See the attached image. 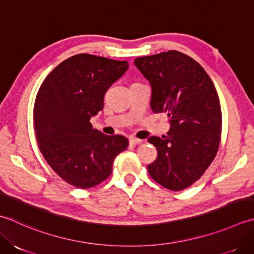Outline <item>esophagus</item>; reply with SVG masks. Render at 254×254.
Instances as JSON below:
<instances>
[{"label": "esophagus", "mask_w": 254, "mask_h": 254, "mask_svg": "<svg viewBox=\"0 0 254 254\" xmlns=\"http://www.w3.org/2000/svg\"><path fill=\"white\" fill-rule=\"evenodd\" d=\"M130 144L131 145H137V144L142 143V140H140V138H136V137H130Z\"/></svg>", "instance_id": "1"}]
</instances>
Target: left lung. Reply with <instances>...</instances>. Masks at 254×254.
Segmentation results:
<instances>
[{
    "mask_svg": "<svg viewBox=\"0 0 254 254\" xmlns=\"http://www.w3.org/2000/svg\"><path fill=\"white\" fill-rule=\"evenodd\" d=\"M134 64L150 81L153 112L167 113L171 124L167 136L147 140L158 154L148 173L167 190H183L199 180L218 152L219 97L205 69L183 53L135 58Z\"/></svg>",
    "mask_w": 254,
    "mask_h": 254,
    "instance_id": "1",
    "label": "left lung"
}]
</instances>
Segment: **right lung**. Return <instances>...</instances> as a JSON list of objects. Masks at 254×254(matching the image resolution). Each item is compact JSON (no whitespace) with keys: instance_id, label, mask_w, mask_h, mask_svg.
<instances>
[{"instance_id":"1","label":"right lung","mask_w":254,"mask_h":254,"mask_svg":"<svg viewBox=\"0 0 254 254\" xmlns=\"http://www.w3.org/2000/svg\"><path fill=\"white\" fill-rule=\"evenodd\" d=\"M127 68V62L74 55L39 88L34 106L39 150L55 173L74 187L87 190L106 181L114 158L127 150L126 136L94 130L90 119L102 110L104 93Z\"/></svg>"}]
</instances>
